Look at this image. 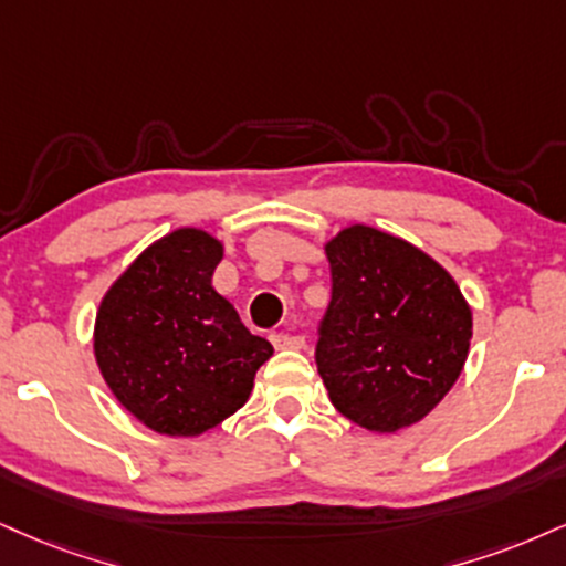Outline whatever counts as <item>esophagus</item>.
Returning <instances> with one entry per match:
<instances>
[{
  "label": "esophagus",
  "instance_id": "esophagus-1",
  "mask_svg": "<svg viewBox=\"0 0 566 566\" xmlns=\"http://www.w3.org/2000/svg\"><path fill=\"white\" fill-rule=\"evenodd\" d=\"M271 343H274L276 350H301L305 339L301 335H287V332H274L271 335Z\"/></svg>",
  "mask_w": 566,
  "mask_h": 566
}]
</instances>
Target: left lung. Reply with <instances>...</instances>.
<instances>
[{
    "label": "left lung",
    "mask_w": 566,
    "mask_h": 566,
    "mask_svg": "<svg viewBox=\"0 0 566 566\" xmlns=\"http://www.w3.org/2000/svg\"><path fill=\"white\" fill-rule=\"evenodd\" d=\"M324 253L332 301L316 364L332 406L379 434L417 424L467 364V297L432 255L366 223L339 229Z\"/></svg>",
    "instance_id": "obj_1"
}]
</instances>
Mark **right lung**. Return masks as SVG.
I'll use <instances>...</instances> for the list:
<instances>
[{"mask_svg": "<svg viewBox=\"0 0 566 566\" xmlns=\"http://www.w3.org/2000/svg\"><path fill=\"white\" fill-rule=\"evenodd\" d=\"M223 242L181 227L147 244L102 295L94 358L120 406L168 438H197L248 403L274 356L213 287Z\"/></svg>", "mask_w": 566, "mask_h": 566, "instance_id": "right-lung-1", "label": "right lung"}]
</instances>
